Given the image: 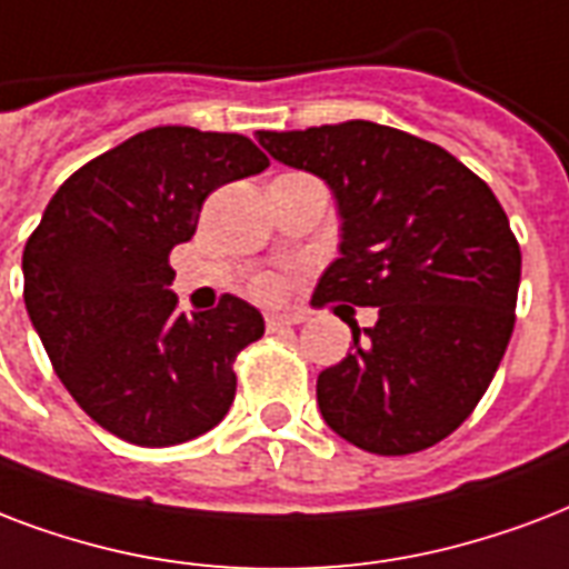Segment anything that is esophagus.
<instances>
[{
	"label": "esophagus",
	"mask_w": 569,
	"mask_h": 569,
	"mask_svg": "<svg viewBox=\"0 0 569 569\" xmlns=\"http://www.w3.org/2000/svg\"><path fill=\"white\" fill-rule=\"evenodd\" d=\"M306 317L302 315H267V329H281V326H297L302 323Z\"/></svg>",
	"instance_id": "1"
}]
</instances>
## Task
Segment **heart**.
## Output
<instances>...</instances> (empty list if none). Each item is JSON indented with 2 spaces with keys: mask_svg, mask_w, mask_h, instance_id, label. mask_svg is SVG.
<instances>
[{
  "mask_svg": "<svg viewBox=\"0 0 569 569\" xmlns=\"http://www.w3.org/2000/svg\"><path fill=\"white\" fill-rule=\"evenodd\" d=\"M249 290H252L258 299H263V302H276V299H281L288 293V281H284V276H279V272H261V276H254L252 288Z\"/></svg>",
  "mask_w": 569,
  "mask_h": 569,
  "instance_id": "obj_1",
  "label": "heart"
}]
</instances>
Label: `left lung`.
Masks as SVG:
<instances>
[{"label":"left lung","instance_id":"1","mask_svg":"<svg viewBox=\"0 0 569 569\" xmlns=\"http://www.w3.org/2000/svg\"><path fill=\"white\" fill-rule=\"evenodd\" d=\"M258 142L338 201L341 258L311 306L380 311L365 335L347 320L350 353L317 377L323 421L382 457L442 442L490 389L517 323L522 254L499 198L445 148L373 121Z\"/></svg>","mask_w":569,"mask_h":569}]
</instances>
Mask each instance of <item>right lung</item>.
<instances>
[{
	"label": "right lung",
	"mask_w": 569,
	"mask_h": 569,
	"mask_svg": "<svg viewBox=\"0 0 569 569\" xmlns=\"http://www.w3.org/2000/svg\"><path fill=\"white\" fill-rule=\"evenodd\" d=\"M270 166L246 136L153 127L77 169L23 249V299L52 371L97 425L144 448L207 433L234 403L263 317L224 293L180 315L169 254L213 189Z\"/></svg>",
	"instance_id": "add662e5"
}]
</instances>
